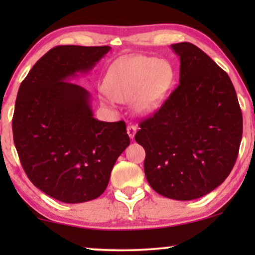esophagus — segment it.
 Instances as JSON below:
<instances>
[{
  "label": "esophagus",
  "mask_w": 255,
  "mask_h": 255,
  "mask_svg": "<svg viewBox=\"0 0 255 255\" xmlns=\"http://www.w3.org/2000/svg\"><path fill=\"white\" fill-rule=\"evenodd\" d=\"M127 134H128V136H129L131 140H133L135 134H136V127H135V126H133V125H128Z\"/></svg>",
  "instance_id": "obj_1"
}]
</instances>
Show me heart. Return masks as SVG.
<instances>
[{"label":"heart","instance_id":"heart-1","mask_svg":"<svg viewBox=\"0 0 255 255\" xmlns=\"http://www.w3.org/2000/svg\"><path fill=\"white\" fill-rule=\"evenodd\" d=\"M174 79L170 65L152 57H129L115 62L105 78L104 90L115 101L134 100L137 113L148 115L162 106Z\"/></svg>","mask_w":255,"mask_h":255}]
</instances>
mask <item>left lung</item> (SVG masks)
Instances as JSON below:
<instances>
[{
	"label": "left lung",
	"mask_w": 255,
	"mask_h": 255,
	"mask_svg": "<svg viewBox=\"0 0 255 255\" xmlns=\"http://www.w3.org/2000/svg\"><path fill=\"white\" fill-rule=\"evenodd\" d=\"M179 85L135 141L145 150L144 174L161 196L192 201L208 195L233 169L243 137V115L232 81L199 47L172 44Z\"/></svg>",
	"instance_id": "left-lung-1"
}]
</instances>
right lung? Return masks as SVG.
<instances>
[{
	"instance_id": "add662e5",
	"label": "right lung",
	"mask_w": 255,
	"mask_h": 255,
	"mask_svg": "<svg viewBox=\"0 0 255 255\" xmlns=\"http://www.w3.org/2000/svg\"><path fill=\"white\" fill-rule=\"evenodd\" d=\"M110 46L60 45L37 62L17 93L12 133L21 164L32 184L69 204L96 199L130 143L125 121L93 117L91 94L71 83L87 73Z\"/></svg>"
}]
</instances>
